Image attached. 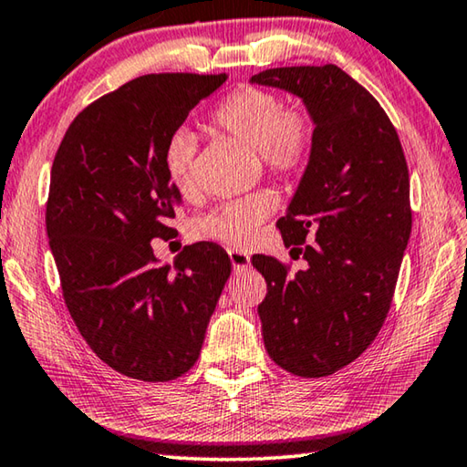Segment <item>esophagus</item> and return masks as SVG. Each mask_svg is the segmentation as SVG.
<instances>
[{
    "mask_svg": "<svg viewBox=\"0 0 467 467\" xmlns=\"http://www.w3.org/2000/svg\"><path fill=\"white\" fill-rule=\"evenodd\" d=\"M227 254H229V260H232V266H234L235 273L248 271V266H250V256L248 254H244V252H238V250H229Z\"/></svg>",
    "mask_w": 467,
    "mask_h": 467,
    "instance_id": "1",
    "label": "esophagus"
}]
</instances>
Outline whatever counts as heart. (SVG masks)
<instances>
[{
    "label": "heart",
    "instance_id": "b5f03b06",
    "mask_svg": "<svg viewBox=\"0 0 467 467\" xmlns=\"http://www.w3.org/2000/svg\"><path fill=\"white\" fill-rule=\"evenodd\" d=\"M213 127L238 141L254 147L271 174L291 180L304 174L312 161L317 120L304 104L285 106L273 89L240 86L225 94L209 114ZM196 141L191 130L180 129L168 139L163 168L171 186L191 191ZM276 201L271 192L258 191L221 204L199 223L204 238L219 240L234 248L254 242L263 221L271 215Z\"/></svg>",
    "mask_w": 467,
    "mask_h": 467
}]
</instances>
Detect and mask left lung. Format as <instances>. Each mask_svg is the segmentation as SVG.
Here are the masks:
<instances>
[{
  "instance_id": "obj_1",
  "label": "left lung",
  "mask_w": 467,
  "mask_h": 467,
  "mask_svg": "<svg viewBox=\"0 0 467 467\" xmlns=\"http://www.w3.org/2000/svg\"><path fill=\"white\" fill-rule=\"evenodd\" d=\"M254 84L299 96L317 120L312 161L276 221L306 268L256 254L268 357L299 378H326L365 353L386 322L412 232L402 143L379 102L337 65L275 67Z\"/></svg>"
}]
</instances>
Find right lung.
<instances>
[{
    "label": "right lung",
    "mask_w": 467,
    "mask_h": 467,
    "mask_svg": "<svg viewBox=\"0 0 467 467\" xmlns=\"http://www.w3.org/2000/svg\"><path fill=\"white\" fill-rule=\"evenodd\" d=\"M225 79H130L86 106L55 153L47 235L65 306L89 348L127 378L171 381L191 369L232 273L213 242L184 246L174 268L160 266L151 248L176 234L168 139Z\"/></svg>",
    "instance_id": "1"
}]
</instances>
